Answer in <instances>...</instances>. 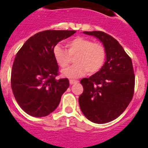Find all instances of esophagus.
I'll return each instance as SVG.
<instances>
[{"instance_id": "obj_1", "label": "esophagus", "mask_w": 148, "mask_h": 148, "mask_svg": "<svg viewBox=\"0 0 148 148\" xmlns=\"http://www.w3.org/2000/svg\"><path fill=\"white\" fill-rule=\"evenodd\" d=\"M78 82V80H75V79H70L69 80V83L71 84V85H73V84L74 83H77Z\"/></svg>"}]
</instances>
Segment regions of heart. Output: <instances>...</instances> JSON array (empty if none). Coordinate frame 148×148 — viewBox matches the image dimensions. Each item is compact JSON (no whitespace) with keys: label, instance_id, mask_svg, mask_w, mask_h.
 Segmentation results:
<instances>
[{"label":"heart","instance_id":"heart-1","mask_svg":"<svg viewBox=\"0 0 148 148\" xmlns=\"http://www.w3.org/2000/svg\"><path fill=\"white\" fill-rule=\"evenodd\" d=\"M67 51L58 44L53 47L54 58L62 69L67 67L74 58V65L63 70L62 74L69 78H78L88 73L96 74L103 67L106 59L105 48L100 43H93L90 39L76 36L66 42Z\"/></svg>","mask_w":148,"mask_h":148}]
</instances>
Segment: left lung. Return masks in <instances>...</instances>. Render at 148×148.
Segmentation results:
<instances>
[{
    "instance_id": "8db88e82",
    "label": "left lung",
    "mask_w": 148,
    "mask_h": 148,
    "mask_svg": "<svg viewBox=\"0 0 148 148\" xmlns=\"http://www.w3.org/2000/svg\"><path fill=\"white\" fill-rule=\"evenodd\" d=\"M102 42L106 61L99 71L83 78V93L79 103L84 115L95 123H106L118 118L132 101L135 77L131 58L115 38L102 31H84Z\"/></svg>"
}]
</instances>
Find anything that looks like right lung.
<instances>
[{"mask_svg":"<svg viewBox=\"0 0 148 148\" xmlns=\"http://www.w3.org/2000/svg\"><path fill=\"white\" fill-rule=\"evenodd\" d=\"M75 30H47L29 38L16 53L12 66L11 85L15 99L27 114L41 118L57 108L69 86L67 78L56 79L58 66L53 47Z\"/></svg>","mask_w":148,"mask_h":148,"instance_id":"right-lung-1","label":"right lung"}]
</instances>
